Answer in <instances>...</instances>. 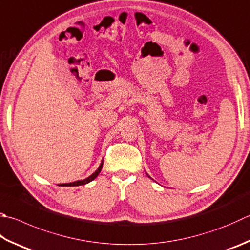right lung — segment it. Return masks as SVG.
<instances>
[{
	"label": "right lung",
	"instance_id": "add662e5",
	"mask_svg": "<svg viewBox=\"0 0 250 250\" xmlns=\"http://www.w3.org/2000/svg\"><path fill=\"white\" fill-rule=\"evenodd\" d=\"M102 166H103V161L101 162L100 167H98L97 171H96L95 173H93L92 175H90L89 177H87L86 180H83V181H76V182H74V183H68V184H63V185H61V186H79V185H84V184H87V183H89V182H91V181L95 180V178L99 175V173H100L101 168H102Z\"/></svg>",
	"mask_w": 250,
	"mask_h": 250
}]
</instances>
